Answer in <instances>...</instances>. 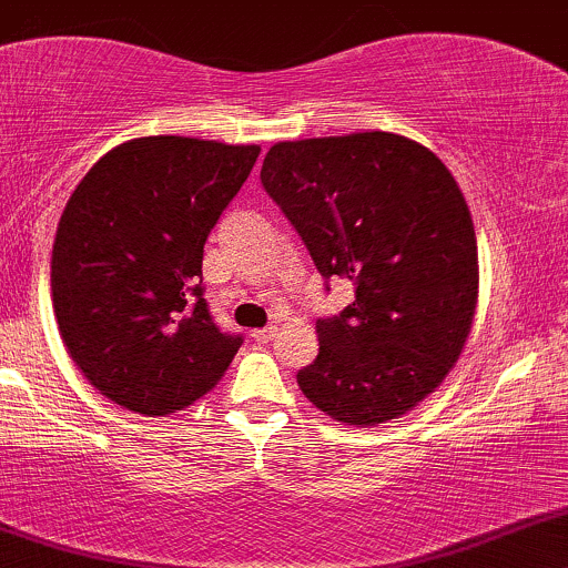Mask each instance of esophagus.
<instances>
[{"label": "esophagus", "mask_w": 568, "mask_h": 568, "mask_svg": "<svg viewBox=\"0 0 568 568\" xmlns=\"http://www.w3.org/2000/svg\"><path fill=\"white\" fill-rule=\"evenodd\" d=\"M275 325H270V328H256V331H251V338L253 342H258V344H266V342H272V338H275Z\"/></svg>", "instance_id": "34e87169"}]
</instances>
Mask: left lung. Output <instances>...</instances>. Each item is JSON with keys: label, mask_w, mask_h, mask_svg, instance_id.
Instances as JSON below:
<instances>
[{"label": "left lung", "mask_w": 568, "mask_h": 568, "mask_svg": "<svg viewBox=\"0 0 568 568\" xmlns=\"http://www.w3.org/2000/svg\"><path fill=\"white\" fill-rule=\"evenodd\" d=\"M262 184L302 234L317 272L355 298L317 321V357L296 374L331 419L379 427L440 387L470 336L478 243L452 171L406 135L280 141Z\"/></svg>", "instance_id": "8db88e82"}]
</instances>
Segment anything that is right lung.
<instances>
[{
  "label": "right lung",
  "instance_id": "right-lung-1",
  "mask_svg": "<svg viewBox=\"0 0 568 568\" xmlns=\"http://www.w3.org/2000/svg\"><path fill=\"white\" fill-rule=\"evenodd\" d=\"M258 143L143 135L109 149L58 221V334L116 406L165 416L211 393L243 338L202 298V247L256 165Z\"/></svg>",
  "mask_w": 568,
  "mask_h": 568
}]
</instances>
